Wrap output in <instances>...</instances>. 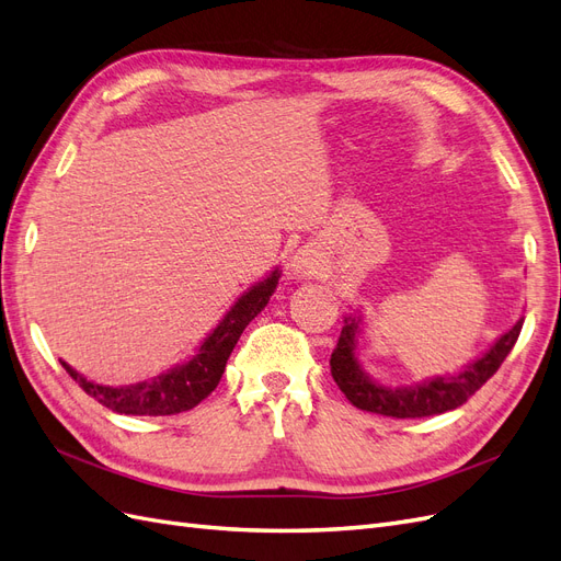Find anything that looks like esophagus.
<instances>
[{"instance_id":"34e87169","label":"esophagus","mask_w":561,"mask_h":561,"mask_svg":"<svg viewBox=\"0 0 561 561\" xmlns=\"http://www.w3.org/2000/svg\"><path fill=\"white\" fill-rule=\"evenodd\" d=\"M290 268L295 271V274H309L311 264H309V260H304V257H295V260H293V264H290Z\"/></svg>"}]
</instances>
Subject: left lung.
Segmentation results:
<instances>
[{"label":"left lung","mask_w":561,"mask_h":561,"mask_svg":"<svg viewBox=\"0 0 561 561\" xmlns=\"http://www.w3.org/2000/svg\"><path fill=\"white\" fill-rule=\"evenodd\" d=\"M358 325L360 318H344L342 334H339V342L330 358L332 379L342 388V393L353 407H358L363 412L396 419L435 416L468 402V398L474 396V390H480L496 375V369L507 358V353L513 351L522 332V320H517L511 332H505L482 358L458 371V375L435 377L412 388H388L371 381L360 369L358 358H355V334H358Z\"/></svg>","instance_id":"obj_1"}]
</instances>
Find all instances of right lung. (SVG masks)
Here are the masks:
<instances>
[{
    "instance_id": "right-lung-1",
    "label": "right lung",
    "mask_w": 561,
    "mask_h": 561,
    "mask_svg": "<svg viewBox=\"0 0 561 561\" xmlns=\"http://www.w3.org/2000/svg\"><path fill=\"white\" fill-rule=\"evenodd\" d=\"M280 274L274 271L266 280L254 285L239 301L233 304L231 311L225 316V320L208 334L206 342L198 348V353L190 363H184L175 369L161 375L154 381H142L135 386H100L93 381H87L81 375L62 363V367L87 393L105 404L107 410L118 414H133V416H168L192 410L201 400H206L213 390L217 388L219 379L225 375V367L229 355L239 342V336L248 328V322L257 316L268 297L274 295Z\"/></svg>"
}]
</instances>
